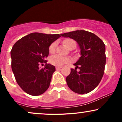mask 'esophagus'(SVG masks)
Returning <instances> with one entry per match:
<instances>
[{
  "label": "esophagus",
  "instance_id": "obj_1",
  "mask_svg": "<svg viewBox=\"0 0 122 122\" xmlns=\"http://www.w3.org/2000/svg\"><path fill=\"white\" fill-rule=\"evenodd\" d=\"M61 68H62V67H61V66H57L56 67V69H57V70H58V69H61Z\"/></svg>",
  "mask_w": 122,
  "mask_h": 122
}]
</instances>
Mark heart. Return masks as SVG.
Wrapping results in <instances>:
<instances>
[{
  "instance_id": "heart-1",
  "label": "heart",
  "mask_w": 122,
  "mask_h": 122,
  "mask_svg": "<svg viewBox=\"0 0 122 122\" xmlns=\"http://www.w3.org/2000/svg\"><path fill=\"white\" fill-rule=\"evenodd\" d=\"M64 43H65V45L68 48L71 47L73 45H76V43L71 38L65 39L64 41ZM57 46V42H54L50 45L49 48V51L50 53H53L55 51L56 48ZM71 61L70 58L68 57L62 56L59 55V54H56V55L53 56L51 57L50 60V62L53 65L56 66H62L64 64H66V63L69 62Z\"/></svg>"
}]
</instances>
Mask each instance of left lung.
Segmentation results:
<instances>
[{
	"mask_svg": "<svg viewBox=\"0 0 122 122\" xmlns=\"http://www.w3.org/2000/svg\"><path fill=\"white\" fill-rule=\"evenodd\" d=\"M64 37L73 39L79 44L81 57L66 78L72 91L85 94L93 91L100 83L104 72L106 62V47L101 39L93 33L76 30L61 34ZM79 69L77 71V68Z\"/></svg>",
	"mask_w": 122,
	"mask_h": 122,
	"instance_id": "8db88e82",
	"label": "left lung"
}]
</instances>
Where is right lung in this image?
Segmentation results:
<instances>
[{
	"label": "right lung",
	"instance_id": "right-lung-1",
	"mask_svg": "<svg viewBox=\"0 0 122 122\" xmlns=\"http://www.w3.org/2000/svg\"><path fill=\"white\" fill-rule=\"evenodd\" d=\"M61 37L60 34L31 33L18 40L11 51V68L18 84L26 93L38 96L49 87L55 66L47 62L49 47Z\"/></svg>",
	"mask_w": 122,
	"mask_h": 122
}]
</instances>
